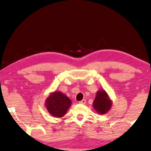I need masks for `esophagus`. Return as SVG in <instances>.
Masks as SVG:
<instances>
[{
	"instance_id": "esophagus-1",
	"label": "esophagus",
	"mask_w": 151,
	"mask_h": 151,
	"mask_svg": "<svg viewBox=\"0 0 151 151\" xmlns=\"http://www.w3.org/2000/svg\"><path fill=\"white\" fill-rule=\"evenodd\" d=\"M86 102V101L85 100V99H83V100H82L81 101L79 102V103L82 104H85Z\"/></svg>"
}]
</instances>
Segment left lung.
Instances as JSON below:
<instances>
[{
  "label": "left lung",
  "instance_id": "left-lung-1",
  "mask_svg": "<svg viewBox=\"0 0 151 151\" xmlns=\"http://www.w3.org/2000/svg\"><path fill=\"white\" fill-rule=\"evenodd\" d=\"M93 106L98 114H105L110 110L112 106V101L105 90L100 89L96 93Z\"/></svg>",
  "mask_w": 151,
  "mask_h": 151
}]
</instances>
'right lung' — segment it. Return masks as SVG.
Segmentation results:
<instances>
[{"label":"right lung","instance_id":"obj_1","mask_svg":"<svg viewBox=\"0 0 151 151\" xmlns=\"http://www.w3.org/2000/svg\"><path fill=\"white\" fill-rule=\"evenodd\" d=\"M71 101L60 91L51 93L45 100V107L49 113L55 117H62L71 105Z\"/></svg>","mask_w":151,"mask_h":151}]
</instances>
